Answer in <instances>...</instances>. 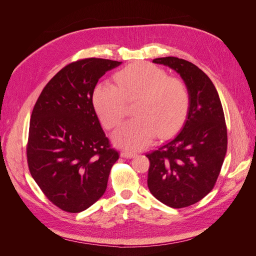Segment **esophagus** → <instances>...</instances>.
Here are the masks:
<instances>
[{
    "mask_svg": "<svg viewBox=\"0 0 256 256\" xmlns=\"http://www.w3.org/2000/svg\"><path fill=\"white\" fill-rule=\"evenodd\" d=\"M120 156L122 158H134L136 156V154L132 152H129V150H122L120 152Z\"/></svg>",
    "mask_w": 256,
    "mask_h": 256,
    "instance_id": "1",
    "label": "esophagus"
}]
</instances>
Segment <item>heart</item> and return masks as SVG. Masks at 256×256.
Masks as SVG:
<instances>
[{"instance_id": "obj_1", "label": "heart", "mask_w": 256, "mask_h": 256, "mask_svg": "<svg viewBox=\"0 0 256 256\" xmlns=\"http://www.w3.org/2000/svg\"><path fill=\"white\" fill-rule=\"evenodd\" d=\"M115 84L99 83L92 104L106 129H113L126 114L127 102H136V118L124 122L113 134L124 148L138 150L154 138H166L180 129L187 118L190 94L186 83L158 66L144 63L129 66L115 76Z\"/></svg>"}]
</instances>
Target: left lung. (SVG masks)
<instances>
[{"label": "left lung", "instance_id": "obj_1", "mask_svg": "<svg viewBox=\"0 0 256 256\" xmlns=\"http://www.w3.org/2000/svg\"><path fill=\"white\" fill-rule=\"evenodd\" d=\"M180 74L189 90L190 106L182 131L150 159L152 194L172 208L200 202L218 180L228 150V129L220 98L212 80L194 64L174 56L152 60Z\"/></svg>", "mask_w": 256, "mask_h": 256}]
</instances>
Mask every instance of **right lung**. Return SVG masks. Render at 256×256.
<instances>
[{"label": "right lung", "instance_id": "1", "mask_svg": "<svg viewBox=\"0 0 256 256\" xmlns=\"http://www.w3.org/2000/svg\"><path fill=\"white\" fill-rule=\"evenodd\" d=\"M120 62L82 58L66 65L42 90L30 115V173L50 202L80 212L104 196L120 154L92 104L98 80Z\"/></svg>", "mask_w": 256, "mask_h": 256}]
</instances>
